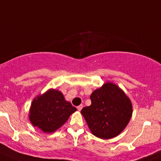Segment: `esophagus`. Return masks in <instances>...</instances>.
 Segmentation results:
<instances>
[{"mask_svg":"<svg viewBox=\"0 0 161 161\" xmlns=\"http://www.w3.org/2000/svg\"><path fill=\"white\" fill-rule=\"evenodd\" d=\"M82 107H83V105H82V104H80V105L78 106V107H77V109H78V110H79V111H81V110H82Z\"/></svg>","mask_w":161,"mask_h":161,"instance_id":"esophagus-1","label":"esophagus"}]
</instances>
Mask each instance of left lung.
Here are the masks:
<instances>
[{"instance_id": "left-lung-1", "label": "left lung", "mask_w": 161, "mask_h": 161, "mask_svg": "<svg viewBox=\"0 0 161 161\" xmlns=\"http://www.w3.org/2000/svg\"><path fill=\"white\" fill-rule=\"evenodd\" d=\"M91 105L81 113L92 134L102 139L117 136L124 130L132 115V104L125 93L113 83L108 82L90 95Z\"/></svg>"}]
</instances>
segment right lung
Masks as SVG:
<instances>
[{"instance_id":"right-lung-1","label":"right lung","mask_w":161,"mask_h":161,"mask_svg":"<svg viewBox=\"0 0 161 161\" xmlns=\"http://www.w3.org/2000/svg\"><path fill=\"white\" fill-rule=\"evenodd\" d=\"M76 110L65 101L61 92L49 90L33 101L29 118L34 127L46 133H52L65 124Z\"/></svg>"}]
</instances>
